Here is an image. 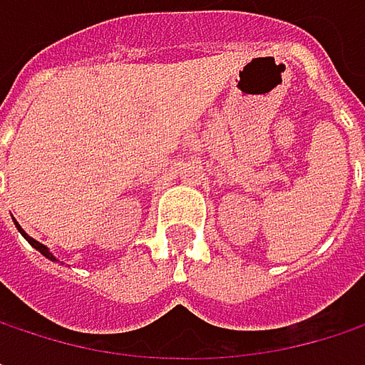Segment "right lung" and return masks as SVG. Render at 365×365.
I'll use <instances>...</instances> for the list:
<instances>
[{
	"label": "right lung",
	"instance_id": "obj_1",
	"mask_svg": "<svg viewBox=\"0 0 365 365\" xmlns=\"http://www.w3.org/2000/svg\"><path fill=\"white\" fill-rule=\"evenodd\" d=\"M16 228H19V232H21V235H23V237H25V239L29 241V245H31V247H36L37 252H39V254H41V255H46L48 259H52V262H56V257H54V255H52V254H50V252H48V247H46V245H41V243H37L36 239H31V237H27V235H25V230H23V228H21L19 224H16Z\"/></svg>",
	"mask_w": 365,
	"mask_h": 365
}]
</instances>
